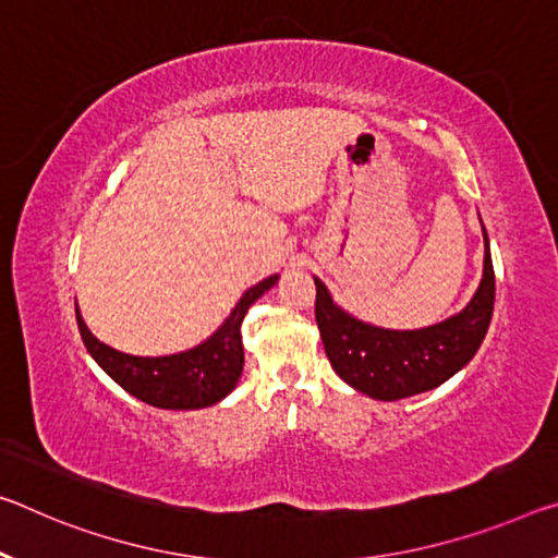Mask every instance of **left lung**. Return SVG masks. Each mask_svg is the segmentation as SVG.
I'll use <instances>...</instances> for the list:
<instances>
[{
    "label": "left lung",
    "mask_w": 558,
    "mask_h": 558,
    "mask_svg": "<svg viewBox=\"0 0 558 558\" xmlns=\"http://www.w3.org/2000/svg\"><path fill=\"white\" fill-rule=\"evenodd\" d=\"M482 233L484 272L474 298L457 315L420 330L362 323L344 313L315 278V320L325 355L344 383L373 400L395 402L435 390L476 355L494 313V265L484 223Z\"/></svg>",
    "instance_id": "1"
}]
</instances>
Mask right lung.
<instances>
[{"label":"right lung","instance_id":"1","mask_svg":"<svg viewBox=\"0 0 558 558\" xmlns=\"http://www.w3.org/2000/svg\"><path fill=\"white\" fill-rule=\"evenodd\" d=\"M278 278L270 276L247 288L210 338L175 355L138 357L109 348L94 338L76 305L78 332L96 365L136 400L158 410H203L235 390L243 375V317L265 290L276 286Z\"/></svg>","mask_w":558,"mask_h":558}]
</instances>
